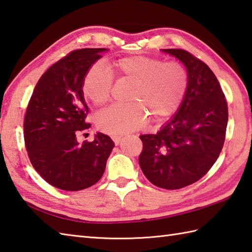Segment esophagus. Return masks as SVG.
<instances>
[{"mask_svg": "<svg viewBox=\"0 0 252 252\" xmlns=\"http://www.w3.org/2000/svg\"><path fill=\"white\" fill-rule=\"evenodd\" d=\"M112 140L114 141V143L117 146V145H120V142L122 140V137L121 136H112Z\"/></svg>", "mask_w": 252, "mask_h": 252, "instance_id": "obj_1", "label": "esophagus"}]
</instances>
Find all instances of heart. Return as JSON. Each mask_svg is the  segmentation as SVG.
Instances as JSON below:
<instances>
[{"label": "heart", "instance_id": "b5f03b06", "mask_svg": "<svg viewBox=\"0 0 252 252\" xmlns=\"http://www.w3.org/2000/svg\"><path fill=\"white\" fill-rule=\"evenodd\" d=\"M112 70L120 79L135 81L130 103L113 104L96 115V126L102 132L122 136L140 129L148 121V113L155 121L172 116L186 96L189 76L185 66L176 61H164L147 55L126 56L113 62ZM114 79L105 66L95 63L84 78L83 91L95 105L111 99Z\"/></svg>", "mask_w": 252, "mask_h": 252}]
</instances>
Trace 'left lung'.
<instances>
[{
  "instance_id": "1",
  "label": "left lung",
  "mask_w": 252,
  "mask_h": 252,
  "mask_svg": "<svg viewBox=\"0 0 252 252\" xmlns=\"http://www.w3.org/2000/svg\"><path fill=\"white\" fill-rule=\"evenodd\" d=\"M186 66L189 86L177 114L156 135H141L139 165L155 186L181 189L202 178L222 151L228 121L224 92L213 71L191 53L165 49Z\"/></svg>"
}]
</instances>
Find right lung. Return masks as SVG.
I'll use <instances>...</instances> for the list:
<instances>
[{"label": "right lung", "mask_w": 252, "mask_h": 252, "mask_svg": "<svg viewBox=\"0 0 252 252\" xmlns=\"http://www.w3.org/2000/svg\"><path fill=\"white\" fill-rule=\"evenodd\" d=\"M106 49H79L41 76L25 114L24 139L40 176L62 190H83L99 182L114 142L97 132L79 145L77 135L90 128L83 83L90 66Z\"/></svg>", "instance_id": "right-lung-1"}]
</instances>
